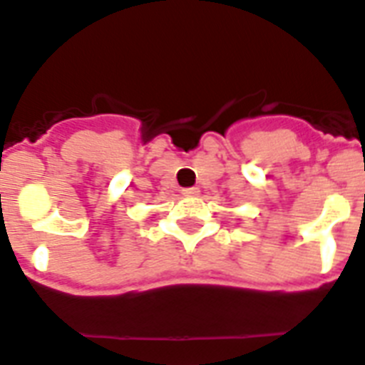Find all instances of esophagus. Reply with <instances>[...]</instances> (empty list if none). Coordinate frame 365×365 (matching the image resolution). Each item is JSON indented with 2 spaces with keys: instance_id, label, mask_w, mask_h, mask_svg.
<instances>
[{
  "instance_id": "34e87169",
  "label": "esophagus",
  "mask_w": 365,
  "mask_h": 365,
  "mask_svg": "<svg viewBox=\"0 0 365 365\" xmlns=\"http://www.w3.org/2000/svg\"><path fill=\"white\" fill-rule=\"evenodd\" d=\"M182 194L185 195H188V197H195V195H199V188H186V190H182Z\"/></svg>"
}]
</instances>
